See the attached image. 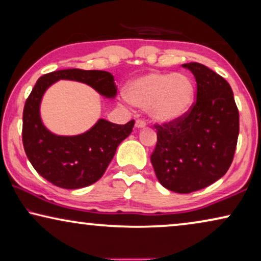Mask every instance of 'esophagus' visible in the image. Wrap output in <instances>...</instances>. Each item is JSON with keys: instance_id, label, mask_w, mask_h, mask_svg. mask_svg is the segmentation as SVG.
<instances>
[{"instance_id": "obj_1", "label": "esophagus", "mask_w": 261, "mask_h": 261, "mask_svg": "<svg viewBox=\"0 0 261 261\" xmlns=\"http://www.w3.org/2000/svg\"><path fill=\"white\" fill-rule=\"evenodd\" d=\"M146 127V122L142 120H137V122H135V128H138V129H141V128H145Z\"/></svg>"}]
</instances>
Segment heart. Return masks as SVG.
Instances as JSON below:
<instances>
[{"instance_id": "heart-1", "label": "heart", "mask_w": 261, "mask_h": 261, "mask_svg": "<svg viewBox=\"0 0 261 261\" xmlns=\"http://www.w3.org/2000/svg\"><path fill=\"white\" fill-rule=\"evenodd\" d=\"M130 105L147 110L159 123H169L188 113L194 102L192 81L183 73L151 72L130 81L123 89Z\"/></svg>"}]
</instances>
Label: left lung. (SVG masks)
Listing matches in <instances>:
<instances>
[{"mask_svg":"<svg viewBox=\"0 0 261 261\" xmlns=\"http://www.w3.org/2000/svg\"><path fill=\"white\" fill-rule=\"evenodd\" d=\"M181 66L195 76L196 102L180 119L155 126L151 163L164 188L190 194L215 183L229 169L239 137V110L223 77L199 63Z\"/></svg>","mask_w":261,"mask_h":261,"instance_id":"left-lung-1","label":"left lung"}]
</instances>
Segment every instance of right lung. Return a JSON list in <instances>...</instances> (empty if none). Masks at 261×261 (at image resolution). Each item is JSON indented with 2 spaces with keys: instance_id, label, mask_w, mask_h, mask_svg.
Listing matches in <instances>:
<instances>
[{
  "instance_id": "1",
  "label": "right lung",
  "mask_w": 261,
  "mask_h": 261,
  "mask_svg": "<svg viewBox=\"0 0 261 261\" xmlns=\"http://www.w3.org/2000/svg\"><path fill=\"white\" fill-rule=\"evenodd\" d=\"M60 80L76 81L114 98L116 84L107 71L67 69L39 78L23 108L22 142L35 171L49 183L63 189H81L94 184L106 172L116 148L134 127V120L116 124L99 119L90 129L78 135H57L42 123L40 105L45 91Z\"/></svg>"
}]
</instances>
